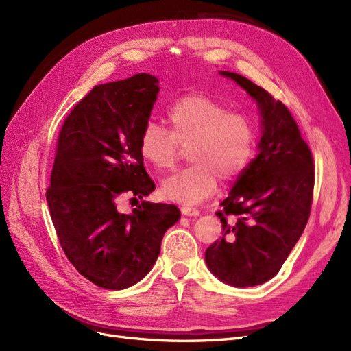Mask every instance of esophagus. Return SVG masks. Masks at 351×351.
<instances>
[{"label":"esophagus","instance_id":"1","mask_svg":"<svg viewBox=\"0 0 351 351\" xmlns=\"http://www.w3.org/2000/svg\"><path fill=\"white\" fill-rule=\"evenodd\" d=\"M182 212L187 217H197L199 215V209L195 206H189V205H183Z\"/></svg>","mask_w":351,"mask_h":351}]
</instances>
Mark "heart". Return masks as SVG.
<instances>
[{
    "label": "heart",
    "instance_id": "heart-1",
    "mask_svg": "<svg viewBox=\"0 0 351 351\" xmlns=\"http://www.w3.org/2000/svg\"><path fill=\"white\" fill-rule=\"evenodd\" d=\"M171 132L146 123L139 134V154L159 171L171 169L189 145V165L162 182L164 197L197 204L214 195L218 178L236 182L256 152L258 127L249 115L200 93L178 98L168 110Z\"/></svg>",
    "mask_w": 351,
    "mask_h": 351
}]
</instances>
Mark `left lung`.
<instances>
[{
	"instance_id": "8db88e82",
	"label": "left lung",
	"mask_w": 351,
	"mask_h": 351,
	"mask_svg": "<svg viewBox=\"0 0 351 351\" xmlns=\"http://www.w3.org/2000/svg\"><path fill=\"white\" fill-rule=\"evenodd\" d=\"M256 99L263 133L252 159L222 209V237L205 252L217 278L253 287L274 278L289 258L311 215L315 162L299 125L281 101L237 73L221 71Z\"/></svg>"
}]
</instances>
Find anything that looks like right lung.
Returning <instances> with one entry per match:
<instances>
[{"label":"right lung","instance_id":"obj_1","mask_svg":"<svg viewBox=\"0 0 351 351\" xmlns=\"http://www.w3.org/2000/svg\"><path fill=\"white\" fill-rule=\"evenodd\" d=\"M158 79L141 73L95 86L74 105L56 145L47 202L67 259L84 278L123 290L151 271L165 231L180 218L176 205L142 200L132 214L119 202L155 190L139 154Z\"/></svg>","mask_w":351,"mask_h":351}]
</instances>
